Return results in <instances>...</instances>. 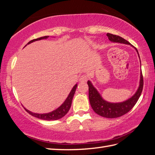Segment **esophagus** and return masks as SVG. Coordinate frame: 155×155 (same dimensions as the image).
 <instances>
[{"label":"esophagus","mask_w":155,"mask_h":155,"mask_svg":"<svg viewBox=\"0 0 155 155\" xmlns=\"http://www.w3.org/2000/svg\"><path fill=\"white\" fill-rule=\"evenodd\" d=\"M87 81V75H82L79 78V81L81 82H86Z\"/></svg>","instance_id":"1"}]
</instances>
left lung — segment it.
I'll return each instance as SVG.
<instances>
[{
	"label": "left lung",
	"instance_id": "left-lung-1",
	"mask_svg": "<svg viewBox=\"0 0 155 155\" xmlns=\"http://www.w3.org/2000/svg\"><path fill=\"white\" fill-rule=\"evenodd\" d=\"M107 36L108 39L112 42L130 45L129 42H128L127 40H125L123 38L118 35L107 33ZM137 51L138 52L137 50ZM138 54H139V52H138ZM87 84L88 85V97H89L90 103L93 110L101 117L109 118H114L120 117L127 114L128 112H129L134 107L137 102L139 100L141 93H142L144 82L143 76L142 72H141L140 85L137 93L128 100L120 103H110L105 101L103 99V98L101 97L99 93L95 89V88L93 86V84H91L89 81L87 82Z\"/></svg>",
	"mask_w": 155,
	"mask_h": 155
}]
</instances>
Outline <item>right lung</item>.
Wrapping results in <instances>:
<instances>
[{
	"label": "right lung",
	"mask_w": 155,
	"mask_h": 155,
	"mask_svg": "<svg viewBox=\"0 0 155 155\" xmlns=\"http://www.w3.org/2000/svg\"><path fill=\"white\" fill-rule=\"evenodd\" d=\"M49 37L48 36H45V37H42L40 38L33 39V40L31 41L30 42H28V44H30L31 42L36 41H39L41 40V39H45V38H47ZM77 84H75L74 87L72 88V89L71 90L70 94H68V97L67 98V99L64 102V103L62 104L60 107H58L57 109H56L55 110L51 112V113H45V114H38V113H33L32 112L28 110L27 109H26L25 108H24L25 110L27 112L28 114H30L32 116H33L35 117H37L38 118H40V119L42 120H58L60 119L62 117H63L64 115L67 114L70 108L71 107V104H72V98L74 97V93L76 91V89H77Z\"/></svg>",
	"instance_id": "add662e5"
}]
</instances>
